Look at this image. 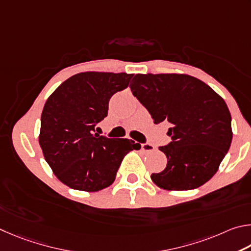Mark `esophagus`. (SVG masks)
Masks as SVG:
<instances>
[{
    "mask_svg": "<svg viewBox=\"0 0 251 251\" xmlns=\"http://www.w3.org/2000/svg\"><path fill=\"white\" fill-rule=\"evenodd\" d=\"M141 149H142V151H144V152H153L155 150V147L151 143H142Z\"/></svg>",
    "mask_w": 251,
    "mask_h": 251,
    "instance_id": "34e87169",
    "label": "esophagus"
}]
</instances>
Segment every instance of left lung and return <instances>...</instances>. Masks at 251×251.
I'll return each instance as SVG.
<instances>
[{"instance_id": "obj_1", "label": "left lung", "mask_w": 251, "mask_h": 251, "mask_svg": "<svg viewBox=\"0 0 251 251\" xmlns=\"http://www.w3.org/2000/svg\"><path fill=\"white\" fill-rule=\"evenodd\" d=\"M130 88L155 125H171L172 141L159 148L168 164L151 175L152 181L168 191L194 190L209 181L232 139L231 116L222 97L184 74H138Z\"/></svg>"}]
</instances>
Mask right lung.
Segmentation results:
<instances>
[{
  "label": "right lung",
  "mask_w": 251,
  "mask_h": 251,
  "mask_svg": "<svg viewBox=\"0 0 251 251\" xmlns=\"http://www.w3.org/2000/svg\"><path fill=\"white\" fill-rule=\"evenodd\" d=\"M132 74L86 72L52 92L41 117L39 146L56 177L70 188L98 192L116 178L121 162L140 143L94 134L107 117L109 100L129 86Z\"/></svg>",
  "instance_id": "obj_1"
}]
</instances>
